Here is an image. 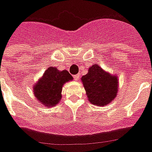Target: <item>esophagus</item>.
Masks as SVG:
<instances>
[{
    "label": "esophagus",
    "mask_w": 152,
    "mask_h": 152,
    "mask_svg": "<svg viewBox=\"0 0 152 152\" xmlns=\"http://www.w3.org/2000/svg\"><path fill=\"white\" fill-rule=\"evenodd\" d=\"M80 76L79 74H77V75H75V76H74V80L77 81V80H80Z\"/></svg>",
    "instance_id": "esophagus-1"
}]
</instances>
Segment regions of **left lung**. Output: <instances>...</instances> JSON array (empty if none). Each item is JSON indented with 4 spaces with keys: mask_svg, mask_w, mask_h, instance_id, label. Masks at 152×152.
<instances>
[{
    "mask_svg": "<svg viewBox=\"0 0 152 152\" xmlns=\"http://www.w3.org/2000/svg\"><path fill=\"white\" fill-rule=\"evenodd\" d=\"M81 81L89 102L105 107L116 97L119 89L118 76L106 72L98 64H93Z\"/></svg>",
    "mask_w": 152,
    "mask_h": 152,
    "instance_id": "1",
    "label": "left lung"
}]
</instances>
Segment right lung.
I'll return each mask as SVG.
<instances>
[{
  "mask_svg": "<svg viewBox=\"0 0 152 152\" xmlns=\"http://www.w3.org/2000/svg\"><path fill=\"white\" fill-rule=\"evenodd\" d=\"M72 80L66 70L58 71L56 67L50 66L33 86L35 98L45 107H55L62 99L64 84Z\"/></svg>",
  "mask_w": 152,
  "mask_h": 152,
  "instance_id": "right-lung-1",
  "label": "right lung"
}]
</instances>
